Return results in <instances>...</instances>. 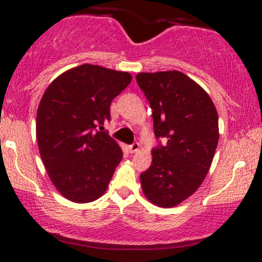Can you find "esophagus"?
Here are the masks:
<instances>
[{
	"instance_id": "34e87169",
	"label": "esophagus",
	"mask_w": 262,
	"mask_h": 262,
	"mask_svg": "<svg viewBox=\"0 0 262 262\" xmlns=\"http://www.w3.org/2000/svg\"><path fill=\"white\" fill-rule=\"evenodd\" d=\"M139 150V143H133L132 146H129V152L136 153Z\"/></svg>"
}]
</instances>
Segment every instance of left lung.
Instances as JSON below:
<instances>
[{
  "label": "left lung",
  "mask_w": 262,
  "mask_h": 262,
  "mask_svg": "<svg viewBox=\"0 0 262 262\" xmlns=\"http://www.w3.org/2000/svg\"><path fill=\"white\" fill-rule=\"evenodd\" d=\"M136 78L152 109L156 137L165 142L152 150L142 190L157 207H176L209 171L219 139L218 113L207 91L180 71L142 72Z\"/></svg>",
  "instance_id": "left-lung-1"
}]
</instances>
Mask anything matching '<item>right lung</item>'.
<instances>
[{
	"label": "right lung",
	"instance_id": "obj_1",
	"mask_svg": "<svg viewBox=\"0 0 262 262\" xmlns=\"http://www.w3.org/2000/svg\"><path fill=\"white\" fill-rule=\"evenodd\" d=\"M130 81L128 72L86 63L63 72L44 92L36 141L50 181L66 199L90 203L106 191L123 152L104 124Z\"/></svg>",
	"mask_w": 262,
	"mask_h": 262
}]
</instances>
